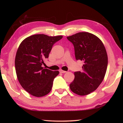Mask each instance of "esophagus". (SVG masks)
<instances>
[{
  "instance_id": "obj_1",
  "label": "esophagus",
  "mask_w": 123,
  "mask_h": 123,
  "mask_svg": "<svg viewBox=\"0 0 123 123\" xmlns=\"http://www.w3.org/2000/svg\"><path fill=\"white\" fill-rule=\"evenodd\" d=\"M59 72H60V73H67V72L66 71H64V70H59Z\"/></svg>"
}]
</instances>
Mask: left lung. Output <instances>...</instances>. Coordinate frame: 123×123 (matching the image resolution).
I'll return each instance as SVG.
<instances>
[{
  "label": "left lung",
  "mask_w": 123,
  "mask_h": 123,
  "mask_svg": "<svg viewBox=\"0 0 123 123\" xmlns=\"http://www.w3.org/2000/svg\"><path fill=\"white\" fill-rule=\"evenodd\" d=\"M67 38L73 45L75 59L83 64L82 71L74 73L70 88L78 95H88L96 90L105 75L108 63L105 48L97 36L88 32H79Z\"/></svg>",
  "instance_id": "left-lung-1"
}]
</instances>
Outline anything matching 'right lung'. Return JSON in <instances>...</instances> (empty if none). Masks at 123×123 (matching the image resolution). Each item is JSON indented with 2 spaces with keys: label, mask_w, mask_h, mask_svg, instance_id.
I'll return each instance as SVG.
<instances>
[{
  "label": "right lung",
  "mask_w": 123,
  "mask_h": 123,
  "mask_svg": "<svg viewBox=\"0 0 123 123\" xmlns=\"http://www.w3.org/2000/svg\"><path fill=\"white\" fill-rule=\"evenodd\" d=\"M62 36L34 35L20 44L15 59V68L18 81L27 92L36 97H42L50 92L59 71L45 69L42 65L49 58L53 45Z\"/></svg>",
  "instance_id": "add662e5"
}]
</instances>
